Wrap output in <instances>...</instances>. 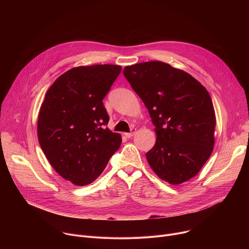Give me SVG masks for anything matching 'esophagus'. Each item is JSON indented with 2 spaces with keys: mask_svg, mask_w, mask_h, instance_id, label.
<instances>
[{
  "mask_svg": "<svg viewBox=\"0 0 249 249\" xmlns=\"http://www.w3.org/2000/svg\"><path fill=\"white\" fill-rule=\"evenodd\" d=\"M136 132H137V130L133 128L130 133H125V136H126L127 138H131V137H133V136L136 134Z\"/></svg>",
  "mask_w": 249,
  "mask_h": 249,
  "instance_id": "obj_1",
  "label": "esophagus"
}]
</instances>
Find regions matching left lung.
Returning a JSON list of instances; mask_svg holds the SVG:
<instances>
[{
  "mask_svg": "<svg viewBox=\"0 0 249 249\" xmlns=\"http://www.w3.org/2000/svg\"><path fill=\"white\" fill-rule=\"evenodd\" d=\"M123 74L156 127V144L146 154L150 166L172 185L191 179L215 144L216 115L208 90L188 73L160 61L126 66Z\"/></svg>",
  "mask_w": 249,
  "mask_h": 249,
  "instance_id": "obj_1",
  "label": "left lung"
}]
</instances>
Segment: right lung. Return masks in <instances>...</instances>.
<instances>
[{"label":"right lung","instance_id":"add662e5","mask_svg":"<svg viewBox=\"0 0 249 249\" xmlns=\"http://www.w3.org/2000/svg\"><path fill=\"white\" fill-rule=\"evenodd\" d=\"M121 70L107 64L71 69L41 104L39 145L52 167L75 185L94 181L122 143L120 134L106 128L109 117L102 102Z\"/></svg>","mask_w":249,"mask_h":249}]
</instances>
